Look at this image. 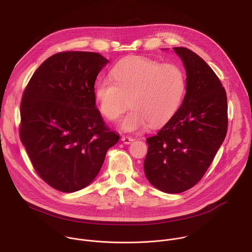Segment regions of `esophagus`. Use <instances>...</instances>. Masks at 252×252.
Returning <instances> with one entry per match:
<instances>
[{"instance_id": "1", "label": "esophagus", "mask_w": 252, "mask_h": 252, "mask_svg": "<svg viewBox=\"0 0 252 252\" xmlns=\"http://www.w3.org/2000/svg\"><path fill=\"white\" fill-rule=\"evenodd\" d=\"M122 140L124 141V143H126V145H129V143H131L132 141H133V138L132 137H130V136H123L122 137Z\"/></svg>"}]
</instances>
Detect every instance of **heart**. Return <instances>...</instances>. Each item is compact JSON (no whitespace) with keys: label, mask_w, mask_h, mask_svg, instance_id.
I'll use <instances>...</instances> for the list:
<instances>
[{"label":"heart","mask_w":252,"mask_h":252,"mask_svg":"<svg viewBox=\"0 0 252 252\" xmlns=\"http://www.w3.org/2000/svg\"><path fill=\"white\" fill-rule=\"evenodd\" d=\"M112 78L97 82L95 99L100 114L112 122L130 104L132 110L121 123L126 131L141 129L149 124L153 127L165 125L177 112L187 88L181 66L142 57L119 62L112 69Z\"/></svg>","instance_id":"1"}]
</instances>
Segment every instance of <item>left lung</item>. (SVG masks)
Returning a JSON list of instances; mask_svg holds the SVG:
<instances>
[{
  "label": "left lung",
  "mask_w": 252,
  "mask_h": 252,
  "mask_svg": "<svg viewBox=\"0 0 252 252\" xmlns=\"http://www.w3.org/2000/svg\"><path fill=\"white\" fill-rule=\"evenodd\" d=\"M173 50L187 70V93L171 120L147 138L143 168L155 188L181 193L200 181L225 138L227 97L219 77L198 55L184 47Z\"/></svg>",
  "instance_id": "8db88e82"
}]
</instances>
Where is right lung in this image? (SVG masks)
Returning a JSON list of instances; mask_svg holds the SVG:
<instances>
[{
	"label": "right lung",
	"instance_id": "right-lung-1",
	"mask_svg": "<svg viewBox=\"0 0 252 252\" xmlns=\"http://www.w3.org/2000/svg\"><path fill=\"white\" fill-rule=\"evenodd\" d=\"M107 63L97 53L55 54L24 91L20 138L35 172L57 190L75 192L89 186L120 139L95 107V79Z\"/></svg>",
	"mask_w": 252,
	"mask_h": 252
}]
</instances>
